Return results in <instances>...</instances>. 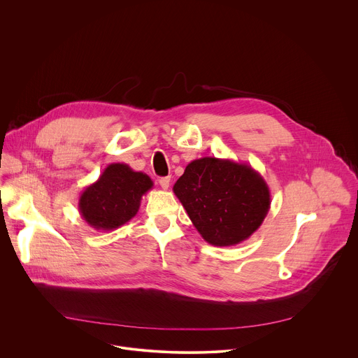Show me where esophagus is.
<instances>
[{
	"instance_id": "34e87169",
	"label": "esophagus",
	"mask_w": 358,
	"mask_h": 358,
	"mask_svg": "<svg viewBox=\"0 0 358 358\" xmlns=\"http://www.w3.org/2000/svg\"><path fill=\"white\" fill-rule=\"evenodd\" d=\"M159 184H160V187L163 189H169V187H170V177H162L159 180Z\"/></svg>"
}]
</instances>
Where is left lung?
<instances>
[{"label": "left lung", "mask_w": 358, "mask_h": 358, "mask_svg": "<svg viewBox=\"0 0 358 358\" xmlns=\"http://www.w3.org/2000/svg\"><path fill=\"white\" fill-rule=\"evenodd\" d=\"M192 225L214 246H234L262 225L271 208L264 177L246 163L202 157L173 187Z\"/></svg>", "instance_id": "1"}]
</instances>
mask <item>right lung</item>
Segmentation results:
<instances>
[{
  "instance_id": "add662e5",
  "label": "right lung",
  "mask_w": 358,
  "mask_h": 358,
  "mask_svg": "<svg viewBox=\"0 0 358 358\" xmlns=\"http://www.w3.org/2000/svg\"><path fill=\"white\" fill-rule=\"evenodd\" d=\"M151 188L147 174L124 163H112L82 191L80 217L96 231H115L136 217L143 195Z\"/></svg>"
}]
</instances>
